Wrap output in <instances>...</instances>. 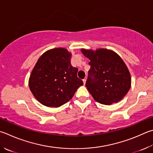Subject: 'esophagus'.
I'll return each instance as SVG.
<instances>
[{
  "label": "esophagus",
  "instance_id": "esophagus-1",
  "mask_svg": "<svg viewBox=\"0 0 153 153\" xmlns=\"http://www.w3.org/2000/svg\"><path fill=\"white\" fill-rule=\"evenodd\" d=\"M85 82H86V79H83V82H84V85L85 84Z\"/></svg>",
  "mask_w": 153,
  "mask_h": 153
}]
</instances>
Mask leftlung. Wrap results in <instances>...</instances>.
I'll return each instance as SVG.
<instances>
[{"mask_svg":"<svg viewBox=\"0 0 153 153\" xmlns=\"http://www.w3.org/2000/svg\"><path fill=\"white\" fill-rule=\"evenodd\" d=\"M82 52L90 60L85 86L94 99L105 105L121 100L131 85L130 72L121 57L105 49H82Z\"/></svg>","mask_w":153,"mask_h":153,"instance_id":"obj_1","label":"left lung"}]
</instances>
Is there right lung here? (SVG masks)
<instances>
[{
    "mask_svg": "<svg viewBox=\"0 0 153 153\" xmlns=\"http://www.w3.org/2000/svg\"><path fill=\"white\" fill-rule=\"evenodd\" d=\"M71 53L56 48L41 55L30 74L29 85L33 96L44 105L59 107L71 100L83 81L78 69L71 65Z\"/></svg>",
    "mask_w": 153,
    "mask_h": 153,
    "instance_id": "right-lung-1",
    "label": "right lung"
}]
</instances>
